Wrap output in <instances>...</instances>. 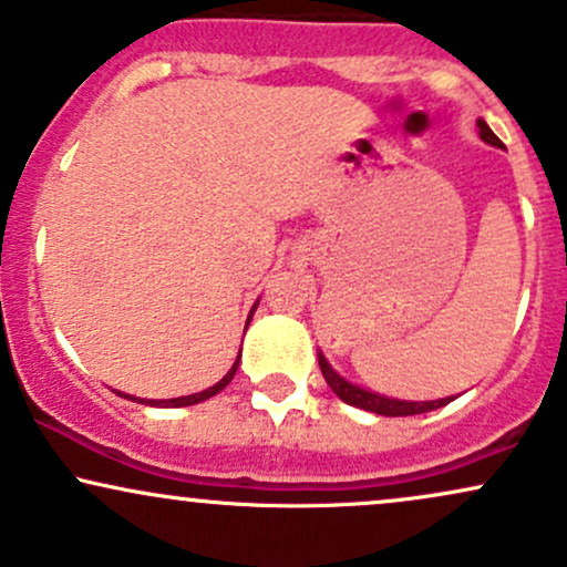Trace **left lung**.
I'll list each match as a JSON object with an SVG mask.
<instances>
[{"mask_svg": "<svg viewBox=\"0 0 567 567\" xmlns=\"http://www.w3.org/2000/svg\"><path fill=\"white\" fill-rule=\"evenodd\" d=\"M477 127H480V138H483L485 143H491V146H501L498 135L493 133V130L487 127L483 120L477 122ZM320 370H322L324 381H328V386L333 389V392L341 396L347 405L370 410V413H379V415H419V413H429V410H434V408L447 405V402L453 400V396H447V400H437V402H405V400H389V396L365 392V389L343 381L341 375H338L336 370L328 365V360H324L322 354H320Z\"/></svg>", "mask_w": 567, "mask_h": 567, "instance_id": "1", "label": "left lung"}]
</instances>
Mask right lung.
I'll use <instances>...</instances> for the list:
<instances>
[{
    "mask_svg": "<svg viewBox=\"0 0 567 567\" xmlns=\"http://www.w3.org/2000/svg\"><path fill=\"white\" fill-rule=\"evenodd\" d=\"M252 309H256V306H252ZM250 315H252V311H250ZM247 322H250V320H247ZM237 365H239V357H237V362H234V365H231V370H229V373H226L224 375V379H220L218 383H216V386H210V389H205V392H199V394H188V396H178V400H148L146 402V405H167V408H184V405H197V402H202V400H210V396L213 394H218L220 392V389H224V386H229V381L234 379V373H237ZM127 396V400H135V396H130V394H125ZM135 402H143V400H135Z\"/></svg>",
    "mask_w": 567,
    "mask_h": 567,
    "instance_id": "add662e5",
    "label": "right lung"
}]
</instances>
